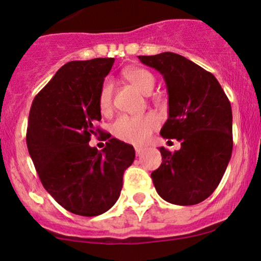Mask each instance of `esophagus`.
<instances>
[{
  "label": "esophagus",
  "mask_w": 261,
  "mask_h": 261,
  "mask_svg": "<svg viewBox=\"0 0 261 261\" xmlns=\"http://www.w3.org/2000/svg\"><path fill=\"white\" fill-rule=\"evenodd\" d=\"M135 152H136V155H137V156L142 155L143 148H141V147H135Z\"/></svg>",
  "instance_id": "esophagus-1"
}]
</instances>
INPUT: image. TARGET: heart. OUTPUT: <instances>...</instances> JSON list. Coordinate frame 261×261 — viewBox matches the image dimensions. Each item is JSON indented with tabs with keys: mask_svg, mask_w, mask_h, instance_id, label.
<instances>
[{
	"mask_svg": "<svg viewBox=\"0 0 261 261\" xmlns=\"http://www.w3.org/2000/svg\"><path fill=\"white\" fill-rule=\"evenodd\" d=\"M124 77L133 84L143 95H149L154 89L155 77L147 69L134 67L124 71ZM113 84L107 80L102 84L98 95V105L102 113L108 112L112 107ZM159 120L154 114L143 117H128L121 115L113 125V133L118 139L134 144H142L149 139L150 135L158 126Z\"/></svg>",
	"mask_w": 261,
	"mask_h": 261,
	"instance_id": "heart-1",
	"label": "heart"
}]
</instances>
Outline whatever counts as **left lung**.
Returning a JSON list of instances; mask_svg holds the SVG:
<instances>
[{"instance_id":"left-lung-1","label":"left lung","mask_w":261,"mask_h":261,"mask_svg":"<svg viewBox=\"0 0 261 261\" xmlns=\"http://www.w3.org/2000/svg\"><path fill=\"white\" fill-rule=\"evenodd\" d=\"M139 59L163 75L168 89L169 117L161 135L181 142L174 153L159 148L163 162L150 177L166 202L198 204L219 186L231 159L230 100L214 75L184 56L163 52Z\"/></svg>"}]
</instances>
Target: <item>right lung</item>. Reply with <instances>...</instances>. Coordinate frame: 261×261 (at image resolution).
I'll list each match as a JSON object with an SVG mask.
<instances>
[{
	"instance_id": "obj_1",
	"label": "right lung",
	"mask_w": 261,
	"mask_h": 261,
	"mask_svg": "<svg viewBox=\"0 0 261 261\" xmlns=\"http://www.w3.org/2000/svg\"><path fill=\"white\" fill-rule=\"evenodd\" d=\"M114 61L67 63L30 108L27 146L41 184L76 215L97 216L111 209L135 159L134 147L117 139H109L102 150L89 144L92 135L105 134L96 127L102 118L98 95Z\"/></svg>"
}]
</instances>
